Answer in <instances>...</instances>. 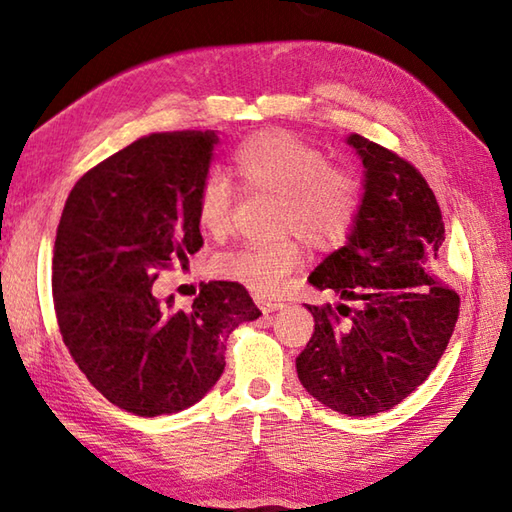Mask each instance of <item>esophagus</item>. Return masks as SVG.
Masks as SVG:
<instances>
[{"instance_id":"esophagus-1","label":"esophagus","mask_w":512,"mask_h":512,"mask_svg":"<svg viewBox=\"0 0 512 512\" xmlns=\"http://www.w3.org/2000/svg\"><path fill=\"white\" fill-rule=\"evenodd\" d=\"M255 303H257V308L262 310L264 314L277 312V310H281V308L286 306V303H281V301H273V299H266V297H257V299H255Z\"/></svg>"}]
</instances>
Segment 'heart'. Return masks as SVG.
<instances>
[{
	"label": "heart",
	"instance_id": "b5f03b06",
	"mask_svg": "<svg viewBox=\"0 0 512 512\" xmlns=\"http://www.w3.org/2000/svg\"><path fill=\"white\" fill-rule=\"evenodd\" d=\"M233 169L246 189L279 195L284 233H299L312 246L325 248L341 244L352 231L363 200L361 180L350 169L328 165L323 151L295 134L284 129L253 134L233 151ZM231 204V184L222 173H209L198 193L200 226L211 233L224 231ZM301 259L299 242L284 239L217 257L215 270L270 295Z\"/></svg>",
	"mask_w": 512,
	"mask_h": 512
}]
</instances>
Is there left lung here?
<instances>
[{"instance_id": "left-lung-1", "label": "left lung", "mask_w": 512, "mask_h": 512, "mask_svg": "<svg viewBox=\"0 0 512 512\" xmlns=\"http://www.w3.org/2000/svg\"><path fill=\"white\" fill-rule=\"evenodd\" d=\"M345 143L361 158L363 200L345 244L308 277L341 303L306 306L314 334L297 356V374L321 405L363 418L398 405L429 378L460 297L433 273L444 224L427 180L372 140L350 134Z\"/></svg>"}]
</instances>
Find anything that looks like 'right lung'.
I'll return each instance as SVG.
<instances>
[{
	"label": "right lung",
	"mask_w": 512,
	"mask_h": 512,
	"mask_svg": "<svg viewBox=\"0 0 512 512\" xmlns=\"http://www.w3.org/2000/svg\"><path fill=\"white\" fill-rule=\"evenodd\" d=\"M217 132L136 140L74 184L52 257L63 343L85 378L136 416L200 402L224 372L226 339L262 317L244 286L209 281L189 310L158 301L160 270L187 268L202 248L198 193Z\"/></svg>",
	"instance_id": "right-lung-1"
}]
</instances>
